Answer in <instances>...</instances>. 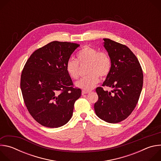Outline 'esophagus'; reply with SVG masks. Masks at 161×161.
I'll return each instance as SVG.
<instances>
[{
	"instance_id": "esophagus-1",
	"label": "esophagus",
	"mask_w": 161,
	"mask_h": 161,
	"mask_svg": "<svg viewBox=\"0 0 161 161\" xmlns=\"http://www.w3.org/2000/svg\"><path fill=\"white\" fill-rule=\"evenodd\" d=\"M88 93H90V91L85 90H82V94H83V95L86 94H88Z\"/></svg>"
}]
</instances>
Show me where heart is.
Returning <instances> with one entry per match:
<instances>
[{"mask_svg":"<svg viewBox=\"0 0 161 161\" xmlns=\"http://www.w3.org/2000/svg\"><path fill=\"white\" fill-rule=\"evenodd\" d=\"M79 64L88 65V75L76 82L77 86L86 90L94 88L99 81V76L102 78L106 77L111 69V60L109 55L90 47H85L78 53L77 60L70 58L66 62V71L74 80H78L80 76Z\"/></svg>","mask_w":161,"mask_h":161,"instance_id":"heart-1","label":"heart"}]
</instances>
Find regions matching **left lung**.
Listing matches in <instances>:
<instances>
[{
    "label": "left lung",
    "instance_id": "obj_1",
    "mask_svg": "<svg viewBox=\"0 0 161 161\" xmlns=\"http://www.w3.org/2000/svg\"><path fill=\"white\" fill-rule=\"evenodd\" d=\"M104 47L111 60V69L103 86L97 87L98 100L94 104L97 116L108 123L115 124L127 119L138 102L143 83L141 65L125 45L109 39H103Z\"/></svg>",
    "mask_w": 161,
    "mask_h": 161
}]
</instances>
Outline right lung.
<instances>
[{
	"label": "right lung",
	"mask_w": 161,
	"mask_h": 161,
	"mask_svg": "<svg viewBox=\"0 0 161 161\" xmlns=\"http://www.w3.org/2000/svg\"><path fill=\"white\" fill-rule=\"evenodd\" d=\"M79 44L52 41L36 50L23 69L20 88L25 104L41 125L57 128L73 116L81 90L74 87L65 64Z\"/></svg>",
	"instance_id": "1"
}]
</instances>
